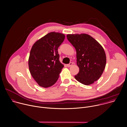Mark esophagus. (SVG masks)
Wrapping results in <instances>:
<instances>
[{
  "instance_id": "1",
  "label": "esophagus",
  "mask_w": 127,
  "mask_h": 127,
  "mask_svg": "<svg viewBox=\"0 0 127 127\" xmlns=\"http://www.w3.org/2000/svg\"><path fill=\"white\" fill-rule=\"evenodd\" d=\"M72 64H73V63H71V62H70L69 64H67L66 65H67V67H70V66H71L72 65Z\"/></svg>"
}]
</instances>
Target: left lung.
<instances>
[{
	"label": "left lung",
	"instance_id": "1",
	"mask_svg": "<svg viewBox=\"0 0 127 127\" xmlns=\"http://www.w3.org/2000/svg\"><path fill=\"white\" fill-rule=\"evenodd\" d=\"M66 37L76 51L79 71L75 78L86 85L93 83L100 77L106 66V57L103 47L86 34H68Z\"/></svg>",
	"mask_w": 127,
	"mask_h": 127
}]
</instances>
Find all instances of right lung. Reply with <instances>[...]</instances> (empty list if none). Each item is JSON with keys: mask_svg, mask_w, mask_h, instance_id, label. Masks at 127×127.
<instances>
[{"mask_svg": "<svg viewBox=\"0 0 127 127\" xmlns=\"http://www.w3.org/2000/svg\"><path fill=\"white\" fill-rule=\"evenodd\" d=\"M64 34L51 32L32 46L28 64L31 75L41 87L53 85L58 80L64 65L59 60L58 48L64 42Z\"/></svg>", "mask_w": 127, "mask_h": 127, "instance_id": "1", "label": "right lung"}]
</instances>
